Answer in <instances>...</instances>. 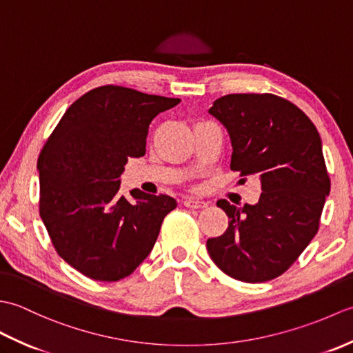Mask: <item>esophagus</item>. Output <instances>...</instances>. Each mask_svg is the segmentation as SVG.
Returning a JSON list of instances; mask_svg holds the SVG:
<instances>
[{
    "label": "esophagus",
    "mask_w": 353,
    "mask_h": 353,
    "mask_svg": "<svg viewBox=\"0 0 353 353\" xmlns=\"http://www.w3.org/2000/svg\"><path fill=\"white\" fill-rule=\"evenodd\" d=\"M183 205H185L186 208H191V209H201V208H206V206H208L206 201L199 200V199H194V197L185 199Z\"/></svg>",
    "instance_id": "esophagus-1"
}]
</instances>
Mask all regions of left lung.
Returning <instances> with one entry per match:
<instances>
[{"label":"left lung","instance_id":"8db88e82","mask_svg":"<svg viewBox=\"0 0 353 353\" xmlns=\"http://www.w3.org/2000/svg\"><path fill=\"white\" fill-rule=\"evenodd\" d=\"M208 112L229 133L230 168L243 177L256 174L262 191L258 203L243 208L216 201L229 228L208 239V252L234 279L272 281L319 230L331 191L320 134L301 109L273 94L224 95Z\"/></svg>","mask_w":353,"mask_h":353}]
</instances>
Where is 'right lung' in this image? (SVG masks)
<instances>
[{"label": "right lung", "instance_id": "right-lung-1", "mask_svg": "<svg viewBox=\"0 0 353 353\" xmlns=\"http://www.w3.org/2000/svg\"><path fill=\"white\" fill-rule=\"evenodd\" d=\"M181 103L130 88L101 86L74 101L37 159L41 216L57 253L94 281L132 274L159 235L170 196L119 194L129 157L145 154L148 125Z\"/></svg>", "mask_w": 353, "mask_h": 353}]
</instances>
